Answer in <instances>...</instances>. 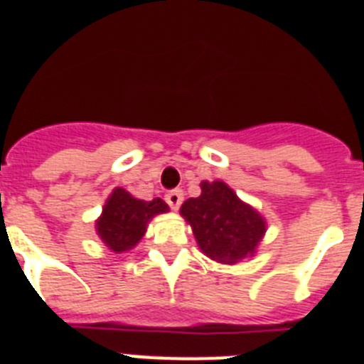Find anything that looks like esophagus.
<instances>
[{"instance_id":"esophagus-1","label":"esophagus","mask_w":364,"mask_h":364,"mask_svg":"<svg viewBox=\"0 0 364 364\" xmlns=\"http://www.w3.org/2000/svg\"><path fill=\"white\" fill-rule=\"evenodd\" d=\"M182 200H184V193H182V189H173V191H169L166 195V202L169 204V208L175 211L178 210Z\"/></svg>"}]
</instances>
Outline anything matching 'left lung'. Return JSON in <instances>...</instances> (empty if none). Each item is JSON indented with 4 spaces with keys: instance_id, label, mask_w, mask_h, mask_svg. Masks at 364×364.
<instances>
[{
    "instance_id": "8db88e82",
    "label": "left lung",
    "mask_w": 364,
    "mask_h": 364,
    "mask_svg": "<svg viewBox=\"0 0 364 364\" xmlns=\"http://www.w3.org/2000/svg\"><path fill=\"white\" fill-rule=\"evenodd\" d=\"M200 189V197L188 198L180 208L200 252L220 264L255 257L268 230L266 218L222 180H204Z\"/></svg>"
}]
</instances>
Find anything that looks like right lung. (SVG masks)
Returning a JSON list of instances; mask_svg holds the SVG:
<instances>
[{
    "label": "right lung",
    "instance_id": "1",
    "mask_svg": "<svg viewBox=\"0 0 364 364\" xmlns=\"http://www.w3.org/2000/svg\"><path fill=\"white\" fill-rule=\"evenodd\" d=\"M167 211L169 205L162 198L140 200L124 188H114L95 220L96 235L112 253L131 252L146 235L149 222Z\"/></svg>",
    "mask_w": 364,
    "mask_h": 364
}]
</instances>
